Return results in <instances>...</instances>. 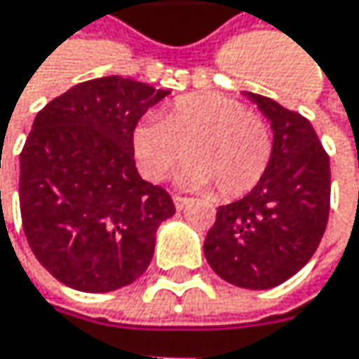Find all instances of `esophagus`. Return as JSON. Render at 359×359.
Segmentation results:
<instances>
[{
  "label": "esophagus",
  "mask_w": 359,
  "mask_h": 359,
  "mask_svg": "<svg viewBox=\"0 0 359 359\" xmlns=\"http://www.w3.org/2000/svg\"><path fill=\"white\" fill-rule=\"evenodd\" d=\"M172 201H175V208H177V210H182V208H187V205L191 203V199L180 197V195H175V197H172Z\"/></svg>",
  "instance_id": "1"
}]
</instances>
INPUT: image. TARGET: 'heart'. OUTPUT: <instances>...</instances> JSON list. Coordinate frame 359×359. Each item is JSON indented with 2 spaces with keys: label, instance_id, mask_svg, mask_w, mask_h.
Returning <instances> with one entry per match:
<instances>
[{
  "label": "heart",
  "instance_id": "heart-1",
  "mask_svg": "<svg viewBox=\"0 0 359 359\" xmlns=\"http://www.w3.org/2000/svg\"><path fill=\"white\" fill-rule=\"evenodd\" d=\"M139 172L162 180L187 162L177 175L180 189L218 187L222 197H239L264 177L272 158V135L266 118L243 104L197 93L177 100L164 120H141L130 137Z\"/></svg>",
  "mask_w": 359,
  "mask_h": 359
}]
</instances>
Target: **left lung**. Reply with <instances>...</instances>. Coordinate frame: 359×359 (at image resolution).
<instances>
[{
	"label": "left lung",
	"instance_id": "left-lung-1",
	"mask_svg": "<svg viewBox=\"0 0 359 359\" xmlns=\"http://www.w3.org/2000/svg\"><path fill=\"white\" fill-rule=\"evenodd\" d=\"M272 128V158L245 197L220 205L203 253L241 289H272L318 250L330 208V164L310 120L270 97L243 91Z\"/></svg>",
	"mask_w": 359,
	"mask_h": 359
}]
</instances>
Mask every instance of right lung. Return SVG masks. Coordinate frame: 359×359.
<instances>
[{"label": "right lung", "mask_w": 359, "mask_h": 359, "mask_svg": "<svg viewBox=\"0 0 359 359\" xmlns=\"http://www.w3.org/2000/svg\"><path fill=\"white\" fill-rule=\"evenodd\" d=\"M170 91L124 76L74 85L36 114L20 154L27 241L60 283L108 293L149 266L170 195L141 179L130 137Z\"/></svg>", "instance_id": "obj_1"}]
</instances>
